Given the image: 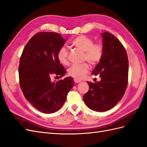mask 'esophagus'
Listing matches in <instances>:
<instances>
[{"label": "esophagus", "instance_id": "esophagus-1", "mask_svg": "<svg viewBox=\"0 0 147 147\" xmlns=\"http://www.w3.org/2000/svg\"><path fill=\"white\" fill-rule=\"evenodd\" d=\"M74 82H75V83H79V82H81V80H78V79H76V78H74Z\"/></svg>", "mask_w": 147, "mask_h": 147}]
</instances>
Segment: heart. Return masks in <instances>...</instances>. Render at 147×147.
Segmentation results:
<instances>
[{"mask_svg":"<svg viewBox=\"0 0 147 147\" xmlns=\"http://www.w3.org/2000/svg\"><path fill=\"white\" fill-rule=\"evenodd\" d=\"M71 45L84 52V60L91 63L96 65L98 63L103 55V47L98 43H94L92 38L84 35L78 36L71 41ZM58 61L63 65H68V51L65 47L59 48L57 54ZM89 71L88 63H84L81 65H74L67 70L70 76L76 79H82Z\"/></svg>","mask_w":147,"mask_h":147,"instance_id":"obj_1","label":"heart"}]
</instances>
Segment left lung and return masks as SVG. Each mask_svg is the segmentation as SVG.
<instances>
[{
	"mask_svg": "<svg viewBox=\"0 0 147 147\" xmlns=\"http://www.w3.org/2000/svg\"><path fill=\"white\" fill-rule=\"evenodd\" d=\"M103 55L92 72L99 74L101 80L88 81L89 91L84 95L86 106L97 112L114 107L121 100L128 84L129 60L125 48L117 38L109 32L102 33Z\"/></svg>",
	"mask_w": 147,
	"mask_h": 147,
	"instance_id": "obj_1",
	"label": "left lung"
}]
</instances>
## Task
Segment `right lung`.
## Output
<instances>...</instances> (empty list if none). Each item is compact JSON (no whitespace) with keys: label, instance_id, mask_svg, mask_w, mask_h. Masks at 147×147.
I'll list each match as a JSON object with an SVG mask.
<instances>
[{"label":"right lung","instance_id":"right-lung-1","mask_svg":"<svg viewBox=\"0 0 147 147\" xmlns=\"http://www.w3.org/2000/svg\"><path fill=\"white\" fill-rule=\"evenodd\" d=\"M65 42L58 33H37L28 41L21 55L18 66L21 89L26 99L41 112L51 114L59 110L74 86L71 77L51 81L53 75L61 78L66 73L57 58Z\"/></svg>","mask_w":147,"mask_h":147}]
</instances>
